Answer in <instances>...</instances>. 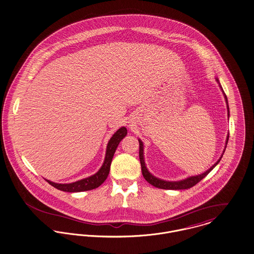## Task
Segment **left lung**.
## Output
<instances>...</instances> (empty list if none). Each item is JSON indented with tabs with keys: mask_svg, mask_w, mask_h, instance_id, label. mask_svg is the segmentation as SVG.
<instances>
[{
	"mask_svg": "<svg viewBox=\"0 0 254 254\" xmlns=\"http://www.w3.org/2000/svg\"><path fill=\"white\" fill-rule=\"evenodd\" d=\"M217 82L219 83L220 85V89L222 90L221 88V85H220V82H219V79L216 78ZM223 92V90H222ZM223 95H224V98H225V101L227 104V115H228V118H229V106H228V102H227V97L225 95V93L223 92ZM228 137L229 135H227V138H226V142H225V148H226V144L228 142ZM138 142H139V161H140V166H141V172H142V175L144 177V179L149 183L151 184L152 186L156 187V188H159V189H164V190H186V189H190L191 187L196 185L199 181H201L203 178L205 176L208 175V173L214 169L219 163H220L221 158H222V155L225 151V148L223 150V153L221 154L220 159L218 160V162L216 164H214L210 169L208 170H206L205 172H203L201 174H198V175H195V176H190L186 179H183V180H180V181H166V180H162L160 178H157L155 177L154 175H152L148 169L145 166V162H144V157H143V142L138 138Z\"/></svg>",
	"mask_w": 254,
	"mask_h": 254,
	"instance_id": "obj_1",
	"label": "left lung"
}]
</instances>
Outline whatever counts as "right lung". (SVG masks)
<instances>
[{
    "label": "right lung",
    "mask_w": 254,
    "mask_h": 254,
    "mask_svg": "<svg viewBox=\"0 0 254 254\" xmlns=\"http://www.w3.org/2000/svg\"><path fill=\"white\" fill-rule=\"evenodd\" d=\"M126 135H127V129L125 127H121L111 137V139L109 140L108 145H107L104 163H103L100 169L95 174H93L87 178H85V179H82V180H79V181H76L73 183H69V184L54 183L47 179H46V181L54 188H56L60 190L68 191V192L85 191V190H89L98 188L107 179L109 172H110V169H111V164H112L114 154L117 150V147L119 146V142L123 139V137L126 136Z\"/></svg>",
    "instance_id": "add662e5"
}]
</instances>
